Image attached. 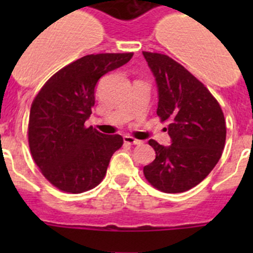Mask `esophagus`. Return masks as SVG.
<instances>
[{
    "label": "esophagus",
    "instance_id": "1",
    "mask_svg": "<svg viewBox=\"0 0 253 253\" xmlns=\"http://www.w3.org/2000/svg\"><path fill=\"white\" fill-rule=\"evenodd\" d=\"M124 141L125 143H127V144H133V145H138V144H142V141H138V139L133 138V137L131 136H124Z\"/></svg>",
    "mask_w": 253,
    "mask_h": 253
}]
</instances>
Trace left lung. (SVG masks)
I'll list each match as a JSON object with an SVG mask.
<instances>
[{
    "mask_svg": "<svg viewBox=\"0 0 253 253\" xmlns=\"http://www.w3.org/2000/svg\"><path fill=\"white\" fill-rule=\"evenodd\" d=\"M158 86L157 114L169 122L171 145L150 139L155 159L145 178L159 191L178 193L203 181L219 162L226 138L220 105L183 66L167 55L143 51Z\"/></svg>",
    "mask_w": 253,
    "mask_h": 253,
    "instance_id": "8db88e82",
    "label": "left lung"
}]
</instances>
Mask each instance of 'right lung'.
I'll return each instance as SVG.
<instances>
[{"instance_id": "add662e5", "label": "right lung", "mask_w": 253, "mask_h": 253, "mask_svg": "<svg viewBox=\"0 0 253 253\" xmlns=\"http://www.w3.org/2000/svg\"><path fill=\"white\" fill-rule=\"evenodd\" d=\"M133 53L86 55L52 76L30 108V153L42 175L61 191L82 193L98 186L120 134L106 136L84 126L95 104L98 81L128 62Z\"/></svg>"}]
</instances>
